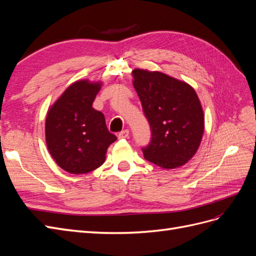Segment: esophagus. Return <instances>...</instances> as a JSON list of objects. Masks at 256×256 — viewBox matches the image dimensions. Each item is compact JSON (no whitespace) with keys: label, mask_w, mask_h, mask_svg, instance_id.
I'll return each instance as SVG.
<instances>
[{"label":"esophagus","mask_w":256,"mask_h":256,"mask_svg":"<svg viewBox=\"0 0 256 256\" xmlns=\"http://www.w3.org/2000/svg\"><path fill=\"white\" fill-rule=\"evenodd\" d=\"M118 138H129V130L125 129V130L120 131V132L118 134Z\"/></svg>","instance_id":"obj_1"}]
</instances>
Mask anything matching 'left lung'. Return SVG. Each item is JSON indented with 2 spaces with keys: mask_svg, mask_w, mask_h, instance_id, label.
<instances>
[{
  "mask_svg": "<svg viewBox=\"0 0 256 256\" xmlns=\"http://www.w3.org/2000/svg\"><path fill=\"white\" fill-rule=\"evenodd\" d=\"M134 86L150 122L144 158L164 168L182 166L194 156L204 134V113L188 83L159 72L132 70Z\"/></svg>",
  "mask_w": 256,
  "mask_h": 256,
  "instance_id": "1",
  "label": "left lung"
}]
</instances>
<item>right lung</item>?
I'll return each mask as SVG.
<instances>
[{"mask_svg":"<svg viewBox=\"0 0 256 256\" xmlns=\"http://www.w3.org/2000/svg\"><path fill=\"white\" fill-rule=\"evenodd\" d=\"M102 83H72L50 108L46 118V142L58 166L72 174H85L104 164L116 138L104 115L92 108Z\"/></svg>","mask_w":256,"mask_h":256,"instance_id":"1","label":"right lung"}]
</instances>
